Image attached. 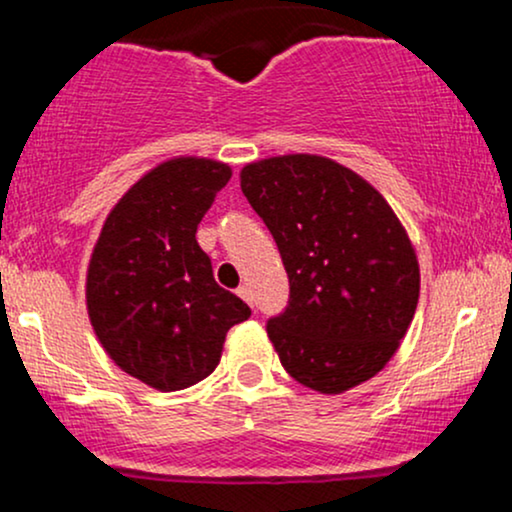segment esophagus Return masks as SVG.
<instances>
[{"label": "esophagus", "instance_id": "1", "mask_svg": "<svg viewBox=\"0 0 512 512\" xmlns=\"http://www.w3.org/2000/svg\"><path fill=\"white\" fill-rule=\"evenodd\" d=\"M238 296L243 298L245 303H250V305H252V289H250L248 284H243V286H240V289H238Z\"/></svg>", "mask_w": 512, "mask_h": 512}]
</instances>
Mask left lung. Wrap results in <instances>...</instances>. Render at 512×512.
Listing matches in <instances>:
<instances>
[{
	"instance_id": "8db88e82",
	"label": "left lung",
	"mask_w": 512,
	"mask_h": 512,
	"mask_svg": "<svg viewBox=\"0 0 512 512\" xmlns=\"http://www.w3.org/2000/svg\"><path fill=\"white\" fill-rule=\"evenodd\" d=\"M289 274V308L267 325L293 380L342 395L397 354L419 303V260L387 199L332 158L286 154L240 170Z\"/></svg>"
}]
</instances>
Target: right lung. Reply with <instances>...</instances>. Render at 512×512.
<instances>
[{"instance_id": "right-lung-1", "label": "right lung", "mask_w": 512, "mask_h": 512, "mask_svg": "<svg viewBox=\"0 0 512 512\" xmlns=\"http://www.w3.org/2000/svg\"><path fill=\"white\" fill-rule=\"evenodd\" d=\"M228 163H158L105 216L86 269L93 332L127 375L158 392L199 383L219 366L226 332L250 308L214 281L195 233L226 187Z\"/></svg>"}]
</instances>
